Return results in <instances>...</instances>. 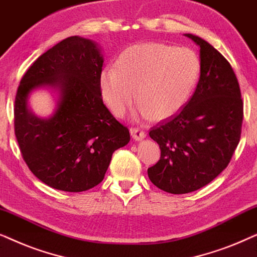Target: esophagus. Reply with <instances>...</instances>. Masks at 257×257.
<instances>
[{"label":"esophagus","mask_w":257,"mask_h":257,"mask_svg":"<svg viewBox=\"0 0 257 257\" xmlns=\"http://www.w3.org/2000/svg\"><path fill=\"white\" fill-rule=\"evenodd\" d=\"M130 132H131L132 138L137 140V142H139V140H143L146 137L145 131H143V130H140L139 127H131Z\"/></svg>","instance_id":"esophagus-1"}]
</instances>
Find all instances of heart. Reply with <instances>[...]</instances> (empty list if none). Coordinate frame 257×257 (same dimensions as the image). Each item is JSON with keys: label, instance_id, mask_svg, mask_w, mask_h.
Instances as JSON below:
<instances>
[{"label": "heart", "instance_id": "1", "mask_svg": "<svg viewBox=\"0 0 257 257\" xmlns=\"http://www.w3.org/2000/svg\"><path fill=\"white\" fill-rule=\"evenodd\" d=\"M199 56L192 49L158 42L130 47L117 66L107 65L99 76L100 93L115 115L137 100L140 112L154 120L173 117L187 103L200 76Z\"/></svg>", "mask_w": 257, "mask_h": 257}]
</instances>
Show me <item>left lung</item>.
I'll return each instance as SVG.
<instances>
[{
	"instance_id": "8db88e82",
	"label": "left lung",
	"mask_w": 257,
	"mask_h": 257,
	"mask_svg": "<svg viewBox=\"0 0 257 257\" xmlns=\"http://www.w3.org/2000/svg\"><path fill=\"white\" fill-rule=\"evenodd\" d=\"M200 47V78L184 107L153 126L160 160L147 170L150 180L172 194L208 185L228 166L241 138L243 101L229 62L208 42L186 34Z\"/></svg>"
}]
</instances>
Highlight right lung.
<instances>
[{"mask_svg": "<svg viewBox=\"0 0 257 257\" xmlns=\"http://www.w3.org/2000/svg\"><path fill=\"white\" fill-rule=\"evenodd\" d=\"M103 56L86 38H65L41 55L21 79L14 128L27 166L45 185L83 192L100 184L115 150L130 142L128 128L104 105L99 87ZM58 86L55 114L41 119L27 110V94Z\"/></svg>", "mask_w": 257, "mask_h": 257, "instance_id": "obj_1", "label": "right lung"}]
</instances>
